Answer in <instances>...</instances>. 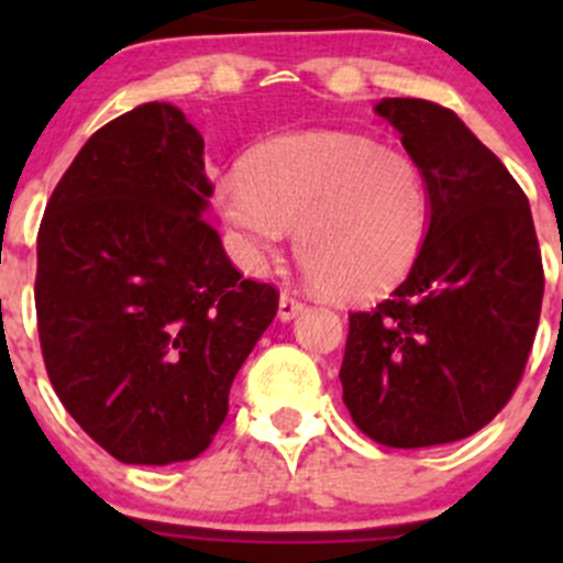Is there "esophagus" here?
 Masks as SVG:
<instances>
[{"label": "esophagus", "mask_w": 563, "mask_h": 563, "mask_svg": "<svg viewBox=\"0 0 563 563\" xmlns=\"http://www.w3.org/2000/svg\"><path fill=\"white\" fill-rule=\"evenodd\" d=\"M302 310V299L291 297V294H280V305H277V318H280V321H291V318H297Z\"/></svg>", "instance_id": "1"}]
</instances>
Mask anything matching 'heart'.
<instances>
[{"instance_id":"b5f03b06","label":"heart","mask_w":563,"mask_h":563,"mask_svg":"<svg viewBox=\"0 0 563 563\" xmlns=\"http://www.w3.org/2000/svg\"><path fill=\"white\" fill-rule=\"evenodd\" d=\"M236 258L261 269L297 229L310 277L345 302L376 299L413 269L430 192L408 152L349 130H302L253 146L214 192Z\"/></svg>"}]
</instances>
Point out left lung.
Masks as SVG:
<instances>
[{"mask_svg": "<svg viewBox=\"0 0 563 563\" xmlns=\"http://www.w3.org/2000/svg\"><path fill=\"white\" fill-rule=\"evenodd\" d=\"M430 192L419 258L389 299L349 316L340 384L356 428L395 450L460 441L509 402L542 310L531 207L450 108L384 98Z\"/></svg>", "mask_w": 563, "mask_h": 563, "instance_id": "1", "label": "left lung"}]
</instances>
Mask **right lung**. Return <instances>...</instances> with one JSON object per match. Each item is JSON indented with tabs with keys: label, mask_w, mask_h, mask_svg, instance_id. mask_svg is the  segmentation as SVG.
<instances>
[{
	"label": "right lung",
	"mask_w": 563,
	"mask_h": 563,
	"mask_svg": "<svg viewBox=\"0 0 563 563\" xmlns=\"http://www.w3.org/2000/svg\"><path fill=\"white\" fill-rule=\"evenodd\" d=\"M203 139L172 103L100 128L59 179L37 234V332L62 406L122 463L201 455L236 373L277 313L209 209Z\"/></svg>",
	"instance_id": "right-lung-1"
}]
</instances>
